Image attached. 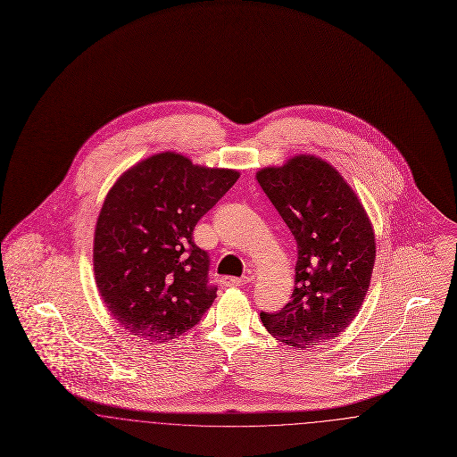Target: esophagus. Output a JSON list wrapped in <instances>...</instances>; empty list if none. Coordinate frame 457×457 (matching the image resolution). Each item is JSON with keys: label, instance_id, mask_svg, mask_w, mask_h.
<instances>
[{"label": "esophagus", "instance_id": "esophagus-1", "mask_svg": "<svg viewBox=\"0 0 457 457\" xmlns=\"http://www.w3.org/2000/svg\"><path fill=\"white\" fill-rule=\"evenodd\" d=\"M220 284L228 286V287H239V286L248 284V279L246 278H222Z\"/></svg>", "mask_w": 457, "mask_h": 457}]
</instances>
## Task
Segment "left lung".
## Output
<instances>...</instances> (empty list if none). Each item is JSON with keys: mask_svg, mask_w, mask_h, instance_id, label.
<instances>
[{"mask_svg": "<svg viewBox=\"0 0 457 457\" xmlns=\"http://www.w3.org/2000/svg\"><path fill=\"white\" fill-rule=\"evenodd\" d=\"M257 181L298 246L291 302L262 312V324L281 343L313 348L337 337L369 293L377 252L371 220L348 181L317 155L262 168Z\"/></svg>", "mask_w": 457, "mask_h": 457, "instance_id": "obj_1", "label": "left lung"}]
</instances>
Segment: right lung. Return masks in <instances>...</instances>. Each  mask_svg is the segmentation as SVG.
<instances>
[{
	"label": "right lung",
	"instance_id": "1",
	"mask_svg": "<svg viewBox=\"0 0 457 457\" xmlns=\"http://www.w3.org/2000/svg\"><path fill=\"white\" fill-rule=\"evenodd\" d=\"M239 178L237 170L154 154L121 174L94 233V276L112 319L149 343L195 326L216 298L209 255L194 243L198 219Z\"/></svg>",
	"mask_w": 457,
	"mask_h": 457
}]
</instances>
